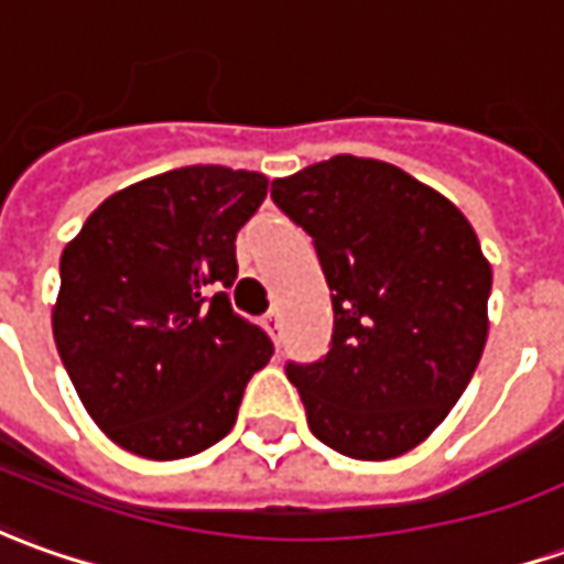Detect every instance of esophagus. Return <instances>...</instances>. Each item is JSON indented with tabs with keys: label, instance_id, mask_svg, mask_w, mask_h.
<instances>
[{
	"label": "esophagus",
	"instance_id": "34e87169",
	"mask_svg": "<svg viewBox=\"0 0 564 564\" xmlns=\"http://www.w3.org/2000/svg\"><path fill=\"white\" fill-rule=\"evenodd\" d=\"M262 324H265V330L271 333V336H278V333H281V312H278V308H271Z\"/></svg>",
	"mask_w": 564,
	"mask_h": 564
}]
</instances>
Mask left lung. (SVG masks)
<instances>
[{"instance_id":"left-lung-1","label":"left lung","mask_w":564,"mask_h":564,"mask_svg":"<svg viewBox=\"0 0 564 564\" xmlns=\"http://www.w3.org/2000/svg\"><path fill=\"white\" fill-rule=\"evenodd\" d=\"M314 240L333 299L330 351L286 364L314 438L351 459L426 442L488 339L491 265L454 203L392 163L339 153L271 182Z\"/></svg>"}]
</instances>
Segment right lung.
<instances>
[{
	"label": "right lung",
	"mask_w": 564,
	"mask_h": 564,
	"mask_svg": "<svg viewBox=\"0 0 564 564\" xmlns=\"http://www.w3.org/2000/svg\"><path fill=\"white\" fill-rule=\"evenodd\" d=\"M265 194L262 172L182 166L107 197L61 252L57 355L98 429L138 457L221 442L274 355L228 299L234 240Z\"/></svg>",
	"instance_id": "obj_1"
}]
</instances>
